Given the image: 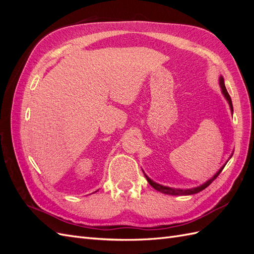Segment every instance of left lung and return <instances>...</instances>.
<instances>
[{"instance_id": "1", "label": "left lung", "mask_w": 254, "mask_h": 254, "mask_svg": "<svg viewBox=\"0 0 254 254\" xmlns=\"http://www.w3.org/2000/svg\"><path fill=\"white\" fill-rule=\"evenodd\" d=\"M219 86H220V89H221V93H222V95L225 96V98L227 99V102H228V104H229V106H230V109H231V112H233V106H232V101H231V97H230V95H229V93H228V91H227V89H226V86H225V79H224V77H222V76H220L219 77ZM232 157V155L230 156V158ZM229 158V159H230ZM228 162V161H227ZM227 162L222 165L219 170H218V172L215 174L211 179H209L207 181H205L204 183H202V184H200V186L199 187H196V188H191V189H187V190H182V189H175V188H170V187H165V186H162V184H159V183H157V182H155L153 180H151L149 177L146 175L144 172V176L146 177V179H147V181H148V183L150 184V186L155 189L156 190H159V191H161V193H163V194H166V195H174V196H187V195H193V194H197V193H199V191H201L202 190H204L205 188H207L210 186V184L217 178V176L221 173V171L224 170V167L226 166V164H227Z\"/></svg>"}]
</instances>
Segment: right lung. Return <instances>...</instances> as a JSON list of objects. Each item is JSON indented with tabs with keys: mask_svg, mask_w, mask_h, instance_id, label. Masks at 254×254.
Listing matches in <instances>:
<instances>
[{
	"mask_svg": "<svg viewBox=\"0 0 254 254\" xmlns=\"http://www.w3.org/2000/svg\"><path fill=\"white\" fill-rule=\"evenodd\" d=\"M96 191H97V190H96Z\"/></svg>",
	"mask_w": 254,
	"mask_h": 254,
	"instance_id": "right-lung-1",
	"label": "right lung"
}]
</instances>
